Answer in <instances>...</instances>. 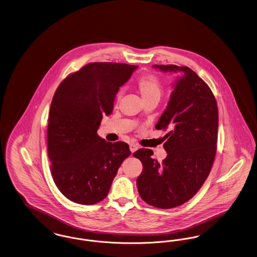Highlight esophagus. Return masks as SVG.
Returning a JSON list of instances; mask_svg holds the SVG:
<instances>
[{"label": "esophagus", "mask_w": 257, "mask_h": 257, "mask_svg": "<svg viewBox=\"0 0 257 257\" xmlns=\"http://www.w3.org/2000/svg\"><path fill=\"white\" fill-rule=\"evenodd\" d=\"M138 148H139V147H138L136 144H131V145H130V150H131V152H132V153L135 152Z\"/></svg>", "instance_id": "34e87169"}]
</instances>
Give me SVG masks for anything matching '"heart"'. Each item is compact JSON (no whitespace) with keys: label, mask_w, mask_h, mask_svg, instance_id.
<instances>
[{"label":"heart","mask_w":257,"mask_h":257,"mask_svg":"<svg viewBox=\"0 0 257 257\" xmlns=\"http://www.w3.org/2000/svg\"><path fill=\"white\" fill-rule=\"evenodd\" d=\"M136 89L140 93L144 103L149 101L158 102L163 93V85L159 78L153 74L144 76L136 83ZM119 97V94L117 98Z\"/></svg>","instance_id":"b5f03b06"}]
</instances>
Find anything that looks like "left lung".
I'll return each mask as SVG.
<instances>
[{
  "instance_id": "left-lung-1",
  "label": "left lung",
  "mask_w": 257,
  "mask_h": 257,
  "mask_svg": "<svg viewBox=\"0 0 257 257\" xmlns=\"http://www.w3.org/2000/svg\"><path fill=\"white\" fill-rule=\"evenodd\" d=\"M163 72H183L177 79L166 110L155 125L168 131V153L159 163L151 149L141 148L134 157L143 171L137 178L141 197L151 206L176 207L196 195L212 169L218 141L219 111L207 84L188 66L154 64Z\"/></svg>"
}]
</instances>
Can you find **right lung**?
<instances>
[{"instance_id": "1", "label": "right lung", "mask_w": 257, "mask_h": 257, "mask_svg": "<svg viewBox=\"0 0 257 257\" xmlns=\"http://www.w3.org/2000/svg\"><path fill=\"white\" fill-rule=\"evenodd\" d=\"M137 65L92 62L68 75L58 86L50 107L47 148L51 173L61 194L92 205L103 200L120 165L131 151L123 142L109 143L97 135L103 115Z\"/></svg>"}]
</instances>
